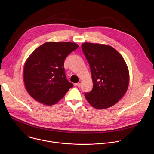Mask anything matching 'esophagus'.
Returning a JSON list of instances; mask_svg holds the SVG:
<instances>
[{
    "mask_svg": "<svg viewBox=\"0 0 154 154\" xmlns=\"http://www.w3.org/2000/svg\"><path fill=\"white\" fill-rule=\"evenodd\" d=\"M81 85H82V81H79L77 83H76V84H75V85H76L77 86H78L79 88L81 86Z\"/></svg>",
    "mask_w": 154,
    "mask_h": 154,
    "instance_id": "esophagus-1",
    "label": "esophagus"
}]
</instances>
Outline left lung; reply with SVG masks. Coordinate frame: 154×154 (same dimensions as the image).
Wrapping results in <instances>:
<instances>
[{"label":"left lung","mask_w":154,"mask_h":154,"mask_svg":"<svg viewBox=\"0 0 154 154\" xmlns=\"http://www.w3.org/2000/svg\"><path fill=\"white\" fill-rule=\"evenodd\" d=\"M83 52L91 69L93 88L85 97L96 109L115 105L126 93L129 83L127 66L121 55L105 45L85 42Z\"/></svg>","instance_id":"1"}]
</instances>
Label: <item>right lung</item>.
<instances>
[{
  "label": "right lung",
  "instance_id": "1",
  "mask_svg": "<svg viewBox=\"0 0 154 154\" xmlns=\"http://www.w3.org/2000/svg\"><path fill=\"white\" fill-rule=\"evenodd\" d=\"M78 47L71 42H48L32 52L24 65V80L34 99L52 105L73 86L65 75L64 61Z\"/></svg>",
  "mask_w": 154,
  "mask_h": 154
}]
</instances>
